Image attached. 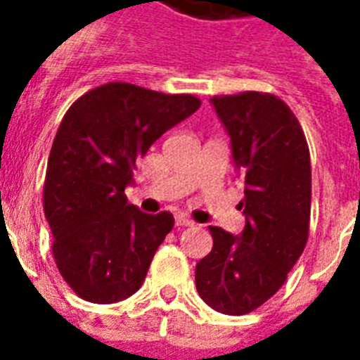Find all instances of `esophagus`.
Segmentation results:
<instances>
[{
	"mask_svg": "<svg viewBox=\"0 0 360 360\" xmlns=\"http://www.w3.org/2000/svg\"><path fill=\"white\" fill-rule=\"evenodd\" d=\"M175 224L183 226V228H185V226H194V222H192L191 219H186V217H183V214H181V217H177V219H175Z\"/></svg>",
	"mask_w": 360,
	"mask_h": 360,
	"instance_id": "obj_1",
	"label": "esophagus"
}]
</instances>
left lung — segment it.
Listing matches in <instances>:
<instances>
[{
  "instance_id": "left-lung-1",
  "label": "left lung",
  "mask_w": 360,
  "mask_h": 360,
  "mask_svg": "<svg viewBox=\"0 0 360 360\" xmlns=\"http://www.w3.org/2000/svg\"><path fill=\"white\" fill-rule=\"evenodd\" d=\"M245 183L239 236L209 226L213 250L196 265V290L217 312L243 316L271 299L301 257L310 230L312 172L301 124L271 93L213 97Z\"/></svg>"
}]
</instances>
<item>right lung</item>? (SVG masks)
<instances>
[{"label":"right lung","mask_w":360,"mask_h":360,"mask_svg":"<svg viewBox=\"0 0 360 360\" xmlns=\"http://www.w3.org/2000/svg\"><path fill=\"white\" fill-rule=\"evenodd\" d=\"M200 106L194 95L110 82L67 110L48 157L44 214L56 265L78 297L112 304L141 288L174 217L141 213L124 188L136 160Z\"/></svg>","instance_id":"obj_1"}]
</instances>
